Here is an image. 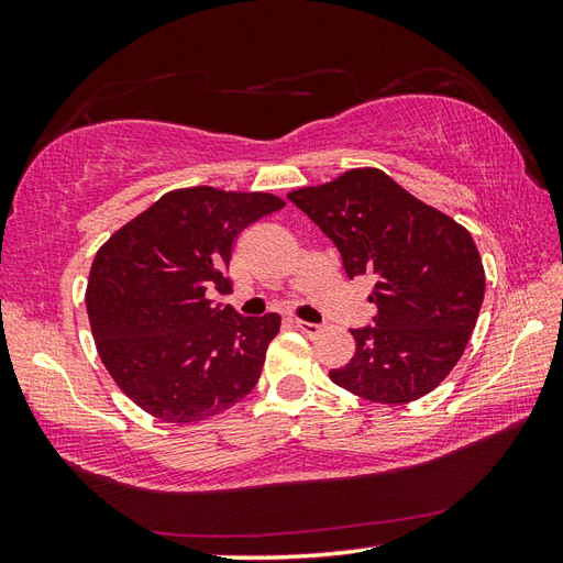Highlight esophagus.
I'll return each mask as SVG.
<instances>
[{
	"label": "esophagus",
	"mask_w": 563,
	"mask_h": 563,
	"mask_svg": "<svg viewBox=\"0 0 563 563\" xmlns=\"http://www.w3.org/2000/svg\"><path fill=\"white\" fill-rule=\"evenodd\" d=\"M295 329H300L309 339H314L321 331H324V327L321 324H312V321H302V319H295Z\"/></svg>",
	"instance_id": "1"
}]
</instances>
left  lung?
<instances>
[{
	"label": "left lung",
	"instance_id": "left-lung-1",
	"mask_svg": "<svg viewBox=\"0 0 563 563\" xmlns=\"http://www.w3.org/2000/svg\"><path fill=\"white\" fill-rule=\"evenodd\" d=\"M288 198L336 244L349 278H375V327L351 329L355 353L331 369L333 385L377 404L433 391L462 357L484 302L472 234L373 166Z\"/></svg>",
	"mask_w": 563,
	"mask_h": 563
}]
</instances>
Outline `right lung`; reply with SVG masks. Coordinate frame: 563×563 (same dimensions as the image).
I'll use <instances>...</instances> for the list:
<instances>
[{
	"label": "right lung",
	"instance_id": "right-lung-1",
	"mask_svg": "<svg viewBox=\"0 0 563 563\" xmlns=\"http://www.w3.org/2000/svg\"><path fill=\"white\" fill-rule=\"evenodd\" d=\"M273 194L176 188L93 256L87 312L101 363L125 397L164 423H198L256 387L278 314L214 307L239 232L280 210Z\"/></svg>",
	"mask_w": 563,
	"mask_h": 563
}]
</instances>
